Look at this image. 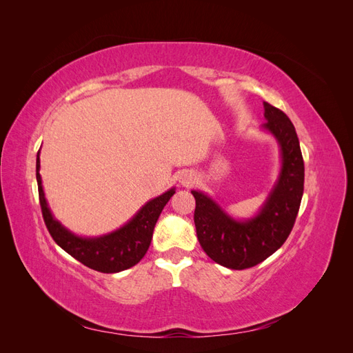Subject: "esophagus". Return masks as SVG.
<instances>
[{
    "label": "esophagus",
    "mask_w": 353,
    "mask_h": 353,
    "mask_svg": "<svg viewBox=\"0 0 353 353\" xmlns=\"http://www.w3.org/2000/svg\"><path fill=\"white\" fill-rule=\"evenodd\" d=\"M194 179H196V176L191 174V172H185V174H181V176H179V183L183 184V185H190L191 183H194Z\"/></svg>",
    "instance_id": "obj_1"
}]
</instances>
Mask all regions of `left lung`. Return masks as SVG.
<instances>
[{"mask_svg":"<svg viewBox=\"0 0 353 353\" xmlns=\"http://www.w3.org/2000/svg\"><path fill=\"white\" fill-rule=\"evenodd\" d=\"M262 130L280 145L281 168L268 197L254 216L236 219L199 190L194 223L201 249L212 261L231 270H245L279 250L292 232L303 196L305 165L292 121L280 109L263 103Z\"/></svg>","mask_w":353,"mask_h":353,"instance_id":"8db88e82","label":"left lung"}]
</instances>
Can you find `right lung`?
I'll use <instances>...</instances> for the list:
<instances>
[{
	"label": "right lung",
	"mask_w": 353,
	"mask_h": 353,
	"mask_svg": "<svg viewBox=\"0 0 353 353\" xmlns=\"http://www.w3.org/2000/svg\"><path fill=\"white\" fill-rule=\"evenodd\" d=\"M39 152L37 154V183L39 203L46 225L60 248L74 259L104 274L125 271L140 262L150 248L154 225L169 199L175 194V188L168 190L138 210L125 225L100 237H81L69 231L52 215L46 199L42 179L39 175Z\"/></svg>",
	"instance_id": "right-lung-1"
}]
</instances>
